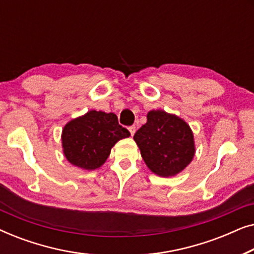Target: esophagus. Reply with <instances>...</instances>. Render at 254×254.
<instances>
[{
  "label": "esophagus",
  "instance_id": "esophagus-1",
  "mask_svg": "<svg viewBox=\"0 0 254 254\" xmlns=\"http://www.w3.org/2000/svg\"><path fill=\"white\" fill-rule=\"evenodd\" d=\"M128 130L130 131V135H131V136H133L134 133H135V130H136V127H135V126H129V127H128Z\"/></svg>",
  "mask_w": 254,
  "mask_h": 254
}]
</instances>
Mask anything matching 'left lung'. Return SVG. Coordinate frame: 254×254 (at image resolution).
Listing matches in <instances>:
<instances>
[{
    "label": "left lung",
    "instance_id": "8db88e82",
    "mask_svg": "<svg viewBox=\"0 0 254 254\" xmlns=\"http://www.w3.org/2000/svg\"><path fill=\"white\" fill-rule=\"evenodd\" d=\"M145 164L156 175L175 176L194 156L193 133L180 118L164 111H150L147 123L134 135Z\"/></svg>",
    "mask_w": 254,
    "mask_h": 254
}]
</instances>
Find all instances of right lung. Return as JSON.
I'll use <instances>...</instances> for the list:
<instances>
[{
    "instance_id": "add662e5",
    "label": "right lung",
    "mask_w": 254,
    "mask_h": 254,
    "mask_svg": "<svg viewBox=\"0 0 254 254\" xmlns=\"http://www.w3.org/2000/svg\"><path fill=\"white\" fill-rule=\"evenodd\" d=\"M129 131L120 126L114 113L90 111L68 123L62 131V147L65 158L72 165L95 170L110 156L111 148Z\"/></svg>"
}]
</instances>
